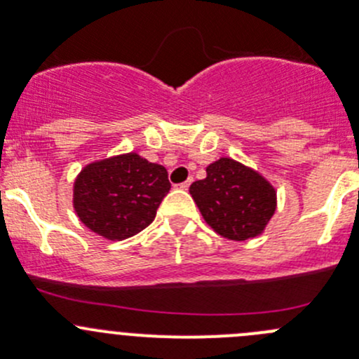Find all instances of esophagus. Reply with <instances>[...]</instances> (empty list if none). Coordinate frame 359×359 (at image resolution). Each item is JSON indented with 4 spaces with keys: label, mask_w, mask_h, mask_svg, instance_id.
Listing matches in <instances>:
<instances>
[{
    "label": "esophagus",
    "mask_w": 359,
    "mask_h": 359,
    "mask_svg": "<svg viewBox=\"0 0 359 359\" xmlns=\"http://www.w3.org/2000/svg\"><path fill=\"white\" fill-rule=\"evenodd\" d=\"M189 186H191V179H189V180H186V182L179 184V186H177V187H179V189H184V191H186V189H189Z\"/></svg>",
    "instance_id": "1"
}]
</instances>
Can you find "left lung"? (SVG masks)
Instances as JSON below:
<instances>
[{"instance_id": "left-lung-1", "label": "left lung", "mask_w": 359, "mask_h": 359, "mask_svg": "<svg viewBox=\"0 0 359 359\" xmlns=\"http://www.w3.org/2000/svg\"><path fill=\"white\" fill-rule=\"evenodd\" d=\"M189 193L206 224L234 241L262 233L276 210L274 187L231 158L212 163L206 168V179L191 184Z\"/></svg>"}]
</instances>
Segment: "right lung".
Masks as SVG:
<instances>
[{"mask_svg": "<svg viewBox=\"0 0 359 359\" xmlns=\"http://www.w3.org/2000/svg\"><path fill=\"white\" fill-rule=\"evenodd\" d=\"M168 172L130 153L97 161L74 182V210L88 229L107 240H125L146 229L168 194Z\"/></svg>", "mask_w": 359, "mask_h": 359, "instance_id": "obj_1", "label": "right lung"}]
</instances>
